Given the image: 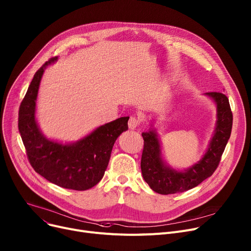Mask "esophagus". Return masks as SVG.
I'll use <instances>...</instances> for the list:
<instances>
[{
    "label": "esophagus",
    "mask_w": 251,
    "mask_h": 251,
    "mask_svg": "<svg viewBox=\"0 0 251 251\" xmlns=\"http://www.w3.org/2000/svg\"><path fill=\"white\" fill-rule=\"evenodd\" d=\"M140 122L141 120L138 118V117H135V116L130 117L129 122H128L129 129H136L140 125Z\"/></svg>",
    "instance_id": "esophagus-1"
}]
</instances>
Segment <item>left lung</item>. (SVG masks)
I'll list each match as a JSON object with an SVG mask.
<instances>
[{"instance_id":"obj_1","label":"left lung","mask_w":251,"mask_h":251,"mask_svg":"<svg viewBox=\"0 0 251 251\" xmlns=\"http://www.w3.org/2000/svg\"><path fill=\"white\" fill-rule=\"evenodd\" d=\"M217 105V124L207 152L198 163L185 172L168 168L161 159L160 144L155 130L142 133L144 140L141 172L144 180L154 192L170 195L191 190L211 176L218 168L226 144L230 138L233 115L229 100L219 92L207 93Z\"/></svg>"}]
</instances>
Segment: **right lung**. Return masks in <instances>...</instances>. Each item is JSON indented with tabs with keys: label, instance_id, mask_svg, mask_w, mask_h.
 <instances>
[{
	"label": "right lung",
	"instance_id": "add662e5",
	"mask_svg": "<svg viewBox=\"0 0 251 251\" xmlns=\"http://www.w3.org/2000/svg\"><path fill=\"white\" fill-rule=\"evenodd\" d=\"M56 58L46 61L33 76L19 108L18 128L28 160L37 174L58 187L86 191L102 179L116 139L128 129L129 117L99 127L73 144L46 139L36 124L35 106L45 66Z\"/></svg>",
	"mask_w": 251,
	"mask_h": 251
}]
</instances>
